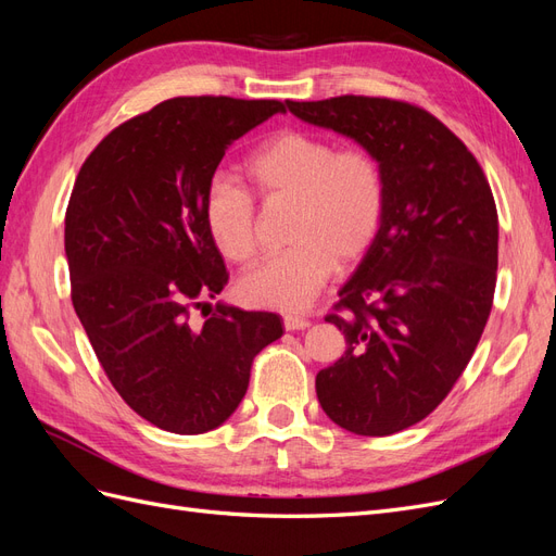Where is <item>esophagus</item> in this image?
<instances>
[{
	"label": "esophagus",
	"mask_w": 556,
	"mask_h": 556,
	"mask_svg": "<svg viewBox=\"0 0 556 556\" xmlns=\"http://www.w3.org/2000/svg\"><path fill=\"white\" fill-rule=\"evenodd\" d=\"M282 325H285V329L288 331H299V329H306L311 323L306 317H301V315H285L282 317Z\"/></svg>",
	"instance_id": "1"
}]
</instances>
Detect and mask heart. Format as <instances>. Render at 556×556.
<instances>
[{
    "label": "heart",
    "instance_id": "obj_1",
    "mask_svg": "<svg viewBox=\"0 0 556 556\" xmlns=\"http://www.w3.org/2000/svg\"><path fill=\"white\" fill-rule=\"evenodd\" d=\"M243 172L262 201H292V245L245 274L239 296L260 308H306L333 266L357 262L378 237L387 199L382 164L364 146L336 148L323 134L282 129L252 150ZM252 192L237 180L217 178L201 204L213 245L233 264H248L257 252Z\"/></svg>",
    "mask_w": 556,
    "mask_h": 556
}]
</instances>
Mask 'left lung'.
Segmentation results:
<instances>
[{"instance_id": "left-lung-1", "label": "left lung", "mask_w": 556, "mask_h": 556, "mask_svg": "<svg viewBox=\"0 0 556 556\" xmlns=\"http://www.w3.org/2000/svg\"><path fill=\"white\" fill-rule=\"evenodd\" d=\"M378 155L387 199L378 237L325 319L345 336L315 392L359 435L408 429L441 406L492 313L498 215L482 166L439 117L401 99L285 102Z\"/></svg>"}]
</instances>
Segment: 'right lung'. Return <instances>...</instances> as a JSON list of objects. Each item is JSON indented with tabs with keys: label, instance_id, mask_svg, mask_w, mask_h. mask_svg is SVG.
Segmentation results:
<instances>
[{
	"label": "right lung",
	"instance_id": "add662e5",
	"mask_svg": "<svg viewBox=\"0 0 556 556\" xmlns=\"http://www.w3.org/2000/svg\"><path fill=\"white\" fill-rule=\"evenodd\" d=\"M278 99L174 97L99 141L64 215L72 304L127 406L172 433H206L239 408L280 317L217 304L229 280L201 204L225 150ZM206 308V306H204Z\"/></svg>",
	"mask_w": 556,
	"mask_h": 556
}]
</instances>
